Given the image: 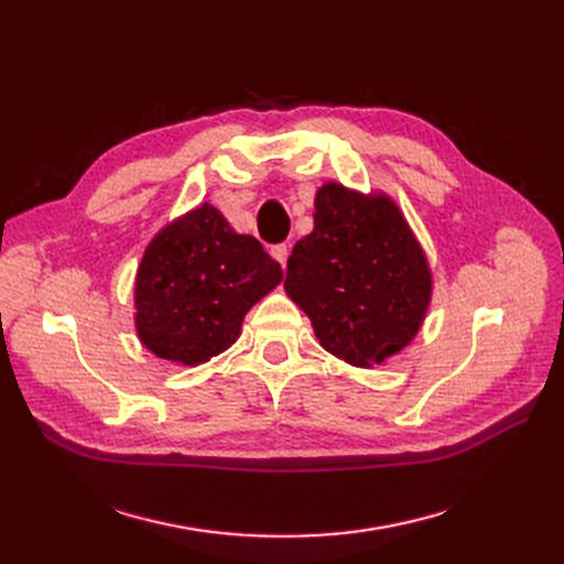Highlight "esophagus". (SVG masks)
<instances>
[{"instance_id":"esophagus-1","label":"esophagus","mask_w":564,"mask_h":564,"mask_svg":"<svg viewBox=\"0 0 564 564\" xmlns=\"http://www.w3.org/2000/svg\"><path fill=\"white\" fill-rule=\"evenodd\" d=\"M270 253H272V259H275L284 268L286 259H289V245H275L270 249Z\"/></svg>"}]
</instances>
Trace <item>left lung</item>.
<instances>
[{
    "instance_id": "8db88e82",
    "label": "left lung",
    "mask_w": 564,
    "mask_h": 564,
    "mask_svg": "<svg viewBox=\"0 0 564 564\" xmlns=\"http://www.w3.org/2000/svg\"><path fill=\"white\" fill-rule=\"evenodd\" d=\"M315 228L286 261L284 289L319 346L371 369L412 344L429 313L433 272L400 207L336 181L315 195Z\"/></svg>"
}]
</instances>
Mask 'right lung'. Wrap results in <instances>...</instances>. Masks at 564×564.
Wrapping results in <instances>:
<instances>
[{
    "label": "right lung",
    "mask_w": 564,
    "mask_h": 564,
    "mask_svg": "<svg viewBox=\"0 0 564 564\" xmlns=\"http://www.w3.org/2000/svg\"><path fill=\"white\" fill-rule=\"evenodd\" d=\"M280 282L282 268L261 242L204 202L145 247L133 286L135 332L152 355L197 367L240 338L251 305Z\"/></svg>",
    "instance_id": "1"
}]
</instances>
